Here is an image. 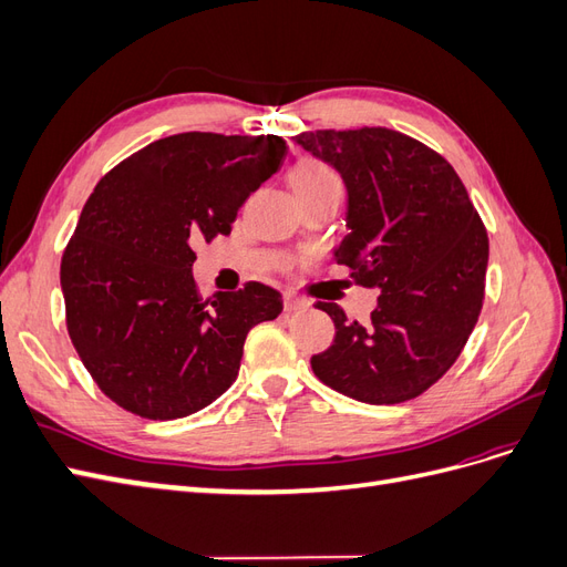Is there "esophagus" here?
Wrapping results in <instances>:
<instances>
[{
    "instance_id": "esophagus-1",
    "label": "esophagus",
    "mask_w": 567,
    "mask_h": 567,
    "mask_svg": "<svg viewBox=\"0 0 567 567\" xmlns=\"http://www.w3.org/2000/svg\"><path fill=\"white\" fill-rule=\"evenodd\" d=\"M305 307H310V302L293 296V293H286L284 296V310L286 312H298V310H305Z\"/></svg>"
}]
</instances>
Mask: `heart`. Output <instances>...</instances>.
Returning a JSON list of instances; mask_svg holds the SVG:
<instances>
[{"label": "heart", "instance_id": "1", "mask_svg": "<svg viewBox=\"0 0 567 567\" xmlns=\"http://www.w3.org/2000/svg\"><path fill=\"white\" fill-rule=\"evenodd\" d=\"M290 184H293L298 196L340 192V186H342L336 169L317 158H302L293 167V173H290Z\"/></svg>", "mask_w": 567, "mask_h": 567}]
</instances>
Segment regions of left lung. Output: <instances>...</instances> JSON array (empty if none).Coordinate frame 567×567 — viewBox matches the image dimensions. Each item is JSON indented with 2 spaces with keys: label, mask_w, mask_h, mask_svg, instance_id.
Here are the masks:
<instances>
[{
  "label": "left lung",
  "mask_w": 567,
  "mask_h": 567,
  "mask_svg": "<svg viewBox=\"0 0 567 567\" xmlns=\"http://www.w3.org/2000/svg\"><path fill=\"white\" fill-rule=\"evenodd\" d=\"M296 144L333 165L348 186V236L338 265L379 288L371 323L317 302L336 323L312 371L367 404L419 398L456 362L485 300L487 229L466 186L437 151L388 127L317 130Z\"/></svg>",
  "instance_id": "left-lung-1"
}]
</instances>
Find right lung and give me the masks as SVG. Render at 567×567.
Masks as SVG:
<instances>
[{
    "label": "right lung",
    "mask_w": 567,
    "mask_h": 567,
    "mask_svg": "<svg viewBox=\"0 0 567 567\" xmlns=\"http://www.w3.org/2000/svg\"><path fill=\"white\" fill-rule=\"evenodd\" d=\"M284 136L184 132L101 177L61 260L65 326L109 400L151 421L213 404L238 375L248 331L284 310L248 281L205 300L196 244L231 234L246 198L281 167Z\"/></svg>",
    "instance_id": "add662e5"
}]
</instances>
